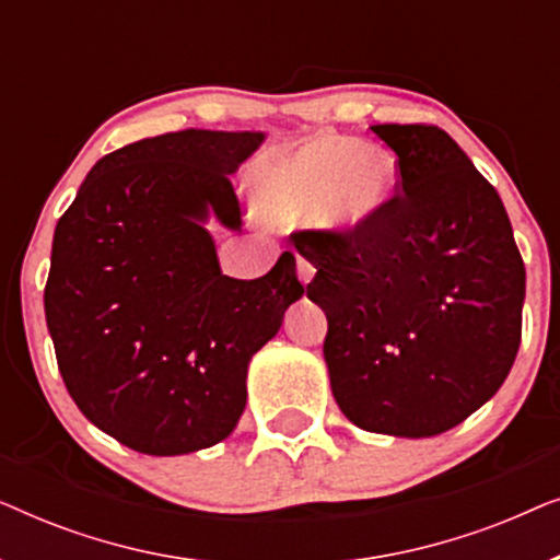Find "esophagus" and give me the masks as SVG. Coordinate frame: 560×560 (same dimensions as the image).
I'll return each mask as SVG.
<instances>
[{
  "label": "esophagus",
  "instance_id": "1",
  "mask_svg": "<svg viewBox=\"0 0 560 560\" xmlns=\"http://www.w3.org/2000/svg\"><path fill=\"white\" fill-rule=\"evenodd\" d=\"M313 275H316V267H313L311 259L298 255V278H301L303 285H308V282L313 280Z\"/></svg>",
  "mask_w": 560,
  "mask_h": 560
}]
</instances>
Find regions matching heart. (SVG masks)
<instances>
[{"label":"heart","instance_id":"heart-1","mask_svg":"<svg viewBox=\"0 0 560 560\" xmlns=\"http://www.w3.org/2000/svg\"><path fill=\"white\" fill-rule=\"evenodd\" d=\"M395 186L393 155L331 135L265 155L249 173L252 196L267 219L295 224L316 213L320 224L341 232L377 221Z\"/></svg>","mask_w":560,"mask_h":560}]
</instances>
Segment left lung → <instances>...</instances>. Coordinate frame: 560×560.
<instances>
[{
	"mask_svg": "<svg viewBox=\"0 0 560 560\" xmlns=\"http://www.w3.org/2000/svg\"><path fill=\"white\" fill-rule=\"evenodd\" d=\"M397 194L370 226L305 229L336 402L372 433L425 439L479 410L523 336L525 265L502 198L435 125H374Z\"/></svg>",
	"mask_w": 560,
	"mask_h": 560,
	"instance_id": "left-lung-1",
	"label": "left lung"
}]
</instances>
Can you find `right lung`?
<instances>
[{
	"label": "right lung",
	"mask_w": 560,
	"mask_h": 560,
	"mask_svg": "<svg viewBox=\"0 0 560 560\" xmlns=\"http://www.w3.org/2000/svg\"><path fill=\"white\" fill-rule=\"evenodd\" d=\"M259 132L183 129L104 155L58 219L45 318L79 410L150 456L209 448L247 405V366L305 293L295 257L221 275L201 221L240 229L232 173ZM289 257L285 258L284 255Z\"/></svg>",
	"instance_id": "add662e5"
}]
</instances>
